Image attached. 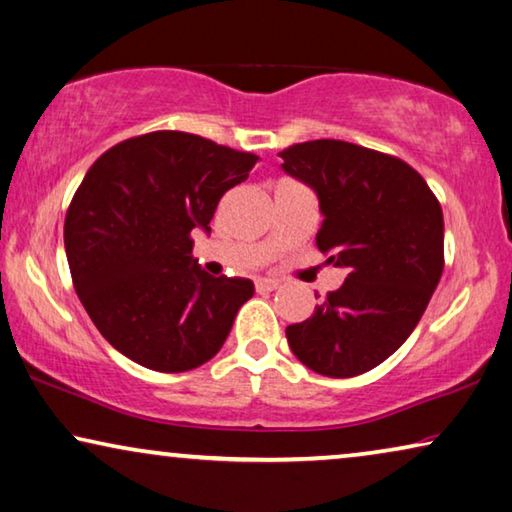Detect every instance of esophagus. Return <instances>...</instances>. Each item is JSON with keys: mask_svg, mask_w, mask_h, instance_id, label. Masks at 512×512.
<instances>
[{"mask_svg": "<svg viewBox=\"0 0 512 512\" xmlns=\"http://www.w3.org/2000/svg\"><path fill=\"white\" fill-rule=\"evenodd\" d=\"M274 288H279V281H277V279H270V277L256 279V291H258V293H265V291H274Z\"/></svg>", "mask_w": 512, "mask_h": 512, "instance_id": "1", "label": "esophagus"}]
</instances>
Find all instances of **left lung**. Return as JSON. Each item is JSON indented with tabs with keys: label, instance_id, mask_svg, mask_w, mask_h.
Here are the masks:
<instances>
[{
	"label": "left lung",
	"instance_id": "1",
	"mask_svg": "<svg viewBox=\"0 0 512 512\" xmlns=\"http://www.w3.org/2000/svg\"><path fill=\"white\" fill-rule=\"evenodd\" d=\"M281 168L316 191V247L346 268L307 321L286 328L302 365L332 379L365 374L402 346L443 272V212L416 168L344 140L279 152Z\"/></svg>",
	"mask_w": 512,
	"mask_h": 512
}]
</instances>
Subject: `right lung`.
Wrapping results in <instances>:
<instances>
[{
	"label": "right lung",
	"instance_id": "add662e5",
	"mask_svg": "<svg viewBox=\"0 0 512 512\" xmlns=\"http://www.w3.org/2000/svg\"><path fill=\"white\" fill-rule=\"evenodd\" d=\"M258 157L187 131H152L101 154L71 198L64 247L73 288L122 355L154 372H189L224 346L254 295L242 277H212L191 231Z\"/></svg>",
	"mask_w": 512,
	"mask_h": 512
}]
</instances>
